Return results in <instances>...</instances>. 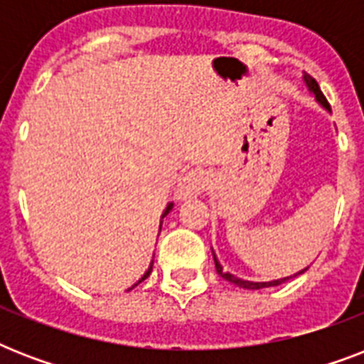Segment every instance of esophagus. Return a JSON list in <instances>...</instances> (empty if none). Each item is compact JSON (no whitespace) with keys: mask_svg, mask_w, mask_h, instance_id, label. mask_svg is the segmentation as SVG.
Here are the masks:
<instances>
[{"mask_svg":"<svg viewBox=\"0 0 364 364\" xmlns=\"http://www.w3.org/2000/svg\"><path fill=\"white\" fill-rule=\"evenodd\" d=\"M208 187V173L202 168H194L188 173H185L177 188V196L179 198H188V196H196V194L204 193Z\"/></svg>","mask_w":364,"mask_h":364,"instance_id":"34e87169","label":"esophagus"}]
</instances>
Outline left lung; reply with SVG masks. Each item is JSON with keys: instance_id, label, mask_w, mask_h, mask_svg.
I'll return each instance as SVG.
<instances>
[{"instance_id": "8db88e82", "label": "left lung", "mask_w": 364, "mask_h": 364, "mask_svg": "<svg viewBox=\"0 0 364 364\" xmlns=\"http://www.w3.org/2000/svg\"><path fill=\"white\" fill-rule=\"evenodd\" d=\"M304 81H306V85H308V88H310L311 92L316 94V100H317V102H319V104H321L323 107H327V109H331V105H328L327 98H325V94L321 92V88H319V85H317L316 79H314V77H311V75H308V73H304ZM213 260H215V270H217V274H219V276L225 277V279H227V282L234 283V285H238V287H243V289H262V287H274V285H282V283H285V282H287V279H291V277L296 276V274H294V276H291V277H283V279H276V282H268V283L245 282V279H240V277L232 276V274H228V272L223 270V266L219 264V260L215 259V255H213ZM304 270H306V268H304ZM304 270H302V272H304ZM302 272H299V274H302Z\"/></svg>"}]
</instances>
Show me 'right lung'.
<instances>
[{
  "mask_svg": "<svg viewBox=\"0 0 364 364\" xmlns=\"http://www.w3.org/2000/svg\"><path fill=\"white\" fill-rule=\"evenodd\" d=\"M171 205H173V204H168V208H166V211H164V215H162V217H166V215H168V213H170V210H171ZM151 270H153V262H151V266H149V270H147V272H145V276H143V277H141V279H139V282H143V279H145V277H147V276H149V274H151ZM139 282H137V283H139ZM137 283H136V285H137Z\"/></svg>",
  "mask_w": 364,
  "mask_h": 364,
  "instance_id": "1",
  "label": "right lung"
}]
</instances>
